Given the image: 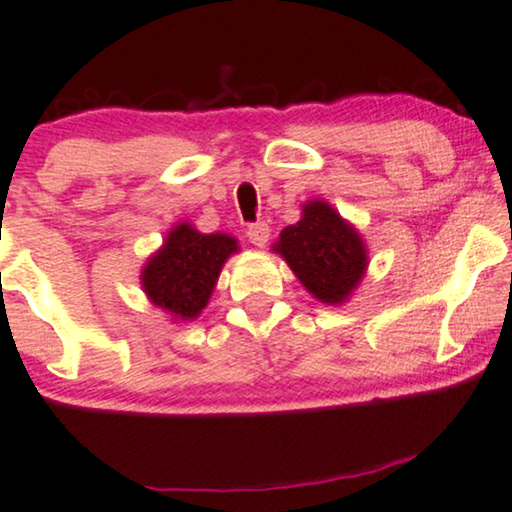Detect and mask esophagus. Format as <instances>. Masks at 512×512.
I'll use <instances>...</instances> for the list:
<instances>
[{
	"instance_id": "esophagus-1",
	"label": "esophagus",
	"mask_w": 512,
	"mask_h": 512,
	"mask_svg": "<svg viewBox=\"0 0 512 512\" xmlns=\"http://www.w3.org/2000/svg\"><path fill=\"white\" fill-rule=\"evenodd\" d=\"M269 236H271V230H269V225L264 223V220H262V223H253L248 227V239L257 248H264L266 241H269Z\"/></svg>"
}]
</instances>
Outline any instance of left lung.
<instances>
[{
    "label": "left lung",
    "mask_w": 512,
    "mask_h": 512,
    "mask_svg": "<svg viewBox=\"0 0 512 512\" xmlns=\"http://www.w3.org/2000/svg\"><path fill=\"white\" fill-rule=\"evenodd\" d=\"M273 253L317 301L329 305L345 303L368 269L361 234L324 200L303 204L301 220L280 232Z\"/></svg>",
    "instance_id": "obj_1"
}]
</instances>
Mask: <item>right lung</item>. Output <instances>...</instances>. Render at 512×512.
Returning <instances> with one entry per match:
<instances>
[{
	"label": "right lung",
	"mask_w": 512,
	"mask_h": 512,
	"mask_svg": "<svg viewBox=\"0 0 512 512\" xmlns=\"http://www.w3.org/2000/svg\"><path fill=\"white\" fill-rule=\"evenodd\" d=\"M236 250L239 243L230 234H202L179 223L144 264V294L174 319H195L207 308L223 264Z\"/></svg>",
	"instance_id": "obj_1"
}]
</instances>
